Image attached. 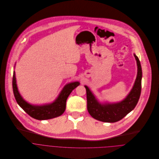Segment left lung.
Segmentation results:
<instances>
[{
  "label": "left lung",
  "mask_w": 159,
  "mask_h": 159,
  "mask_svg": "<svg viewBox=\"0 0 159 159\" xmlns=\"http://www.w3.org/2000/svg\"><path fill=\"white\" fill-rule=\"evenodd\" d=\"M137 65V75L134 85L128 95L117 103H100L89 88L85 85L87 92V110L90 115L96 120L114 123L122 119L136 106L141 93L142 72L140 61L134 54Z\"/></svg>",
  "instance_id": "8db88e82"
}]
</instances>
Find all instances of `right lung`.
<instances>
[{
	"label": "right lung",
	"instance_id": "1",
	"mask_svg": "<svg viewBox=\"0 0 159 159\" xmlns=\"http://www.w3.org/2000/svg\"><path fill=\"white\" fill-rule=\"evenodd\" d=\"M80 85L79 82H71L66 84L58 97L52 103L42 105H32L27 102L19 92L15 71H14L12 79V87L14 97L19 106L32 118L42 120L55 118L61 116L65 111L66 101L72 91Z\"/></svg>",
	"mask_w": 159,
	"mask_h": 159
}]
</instances>
